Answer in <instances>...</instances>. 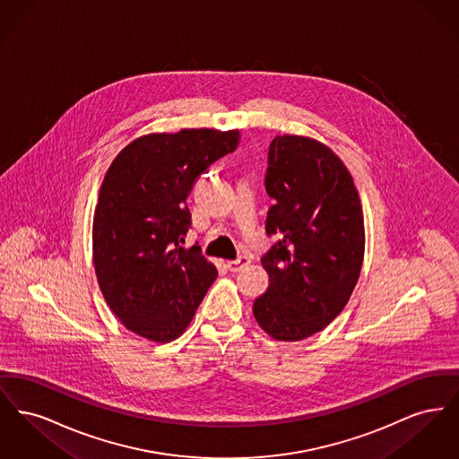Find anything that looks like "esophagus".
Segmentation results:
<instances>
[{
    "label": "esophagus",
    "instance_id": "1",
    "mask_svg": "<svg viewBox=\"0 0 459 459\" xmlns=\"http://www.w3.org/2000/svg\"><path fill=\"white\" fill-rule=\"evenodd\" d=\"M249 264V258L247 256H239L238 260H232V262H227V268L230 272H239L244 266Z\"/></svg>",
    "mask_w": 459,
    "mask_h": 459
}]
</instances>
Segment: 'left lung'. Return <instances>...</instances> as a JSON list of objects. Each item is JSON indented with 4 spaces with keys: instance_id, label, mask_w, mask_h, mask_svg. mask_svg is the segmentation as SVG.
<instances>
[{
    "instance_id": "1",
    "label": "left lung",
    "mask_w": 459,
    "mask_h": 459,
    "mask_svg": "<svg viewBox=\"0 0 459 459\" xmlns=\"http://www.w3.org/2000/svg\"><path fill=\"white\" fill-rule=\"evenodd\" d=\"M264 189L273 197L263 255L270 285L255 305L258 325L277 341H301L344 309L365 255L363 210L354 180L325 144L303 135L270 143Z\"/></svg>"
}]
</instances>
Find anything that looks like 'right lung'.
Returning a JSON list of instances; mask_svg holds the SVG:
<instances>
[{
    "label": "right lung",
    "instance_id": "right-lung-1",
    "mask_svg": "<svg viewBox=\"0 0 459 459\" xmlns=\"http://www.w3.org/2000/svg\"><path fill=\"white\" fill-rule=\"evenodd\" d=\"M239 139V131L215 129L148 134L109 165L92 220V262L109 309L134 333L174 341L217 279L199 246H180L191 227L186 199Z\"/></svg>",
    "mask_w": 459,
    "mask_h": 459
}]
</instances>
